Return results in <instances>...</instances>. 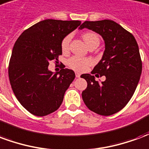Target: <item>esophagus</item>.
Segmentation results:
<instances>
[{
  "instance_id": "esophagus-1",
  "label": "esophagus",
  "mask_w": 149,
  "mask_h": 149,
  "mask_svg": "<svg viewBox=\"0 0 149 149\" xmlns=\"http://www.w3.org/2000/svg\"><path fill=\"white\" fill-rule=\"evenodd\" d=\"M81 77V73L80 72H76V77Z\"/></svg>"
}]
</instances>
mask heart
Instances as JSON below:
<instances>
[{
    "instance_id": "1",
    "label": "heart",
    "mask_w": 149,
    "mask_h": 149,
    "mask_svg": "<svg viewBox=\"0 0 149 149\" xmlns=\"http://www.w3.org/2000/svg\"><path fill=\"white\" fill-rule=\"evenodd\" d=\"M84 42L87 44L88 47L94 45H98L100 43V37L96 33L92 31L85 32L82 35ZM71 40V36L68 35L65 36L61 40V48L63 52H66L69 49V43ZM93 64V61L90 58L87 57H81L78 56H73L67 61V65L70 68L77 72H84Z\"/></svg>"
}]
</instances>
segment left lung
Here are the masks:
<instances>
[{"label": "left lung", "instance_id": "1", "mask_svg": "<svg viewBox=\"0 0 149 149\" xmlns=\"http://www.w3.org/2000/svg\"><path fill=\"white\" fill-rule=\"evenodd\" d=\"M87 28L103 37L105 50L91 74H82L87 88L82 98L88 109L99 115L116 113L128 103L134 94L142 72V61L133 35L111 20L84 21L80 29ZM96 76L107 80L99 83Z\"/></svg>", "mask_w": 149, "mask_h": 149}]
</instances>
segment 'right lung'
Returning <instances> with one entry per match:
<instances>
[{
    "instance_id": "add662e5",
    "label": "right lung",
    "mask_w": 149,
    "mask_h": 149,
    "mask_svg": "<svg viewBox=\"0 0 149 149\" xmlns=\"http://www.w3.org/2000/svg\"><path fill=\"white\" fill-rule=\"evenodd\" d=\"M81 23L44 20L24 30L15 43L8 65L9 81L18 101L32 114L49 115L62 104L75 72L62 68L53 73L48 66L51 61L57 63L62 39Z\"/></svg>"
}]
</instances>
